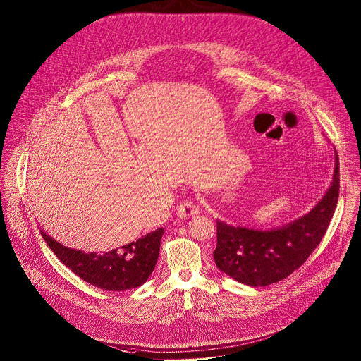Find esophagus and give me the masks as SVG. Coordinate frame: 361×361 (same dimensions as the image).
<instances>
[{
  "label": "esophagus",
  "mask_w": 361,
  "mask_h": 361,
  "mask_svg": "<svg viewBox=\"0 0 361 361\" xmlns=\"http://www.w3.org/2000/svg\"><path fill=\"white\" fill-rule=\"evenodd\" d=\"M197 214H198V207L192 201H184L178 207V216L181 217V219L195 216Z\"/></svg>",
  "instance_id": "34e87169"
}]
</instances>
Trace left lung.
I'll return each instance as SVG.
<instances>
[{
	"label": "left lung",
	"instance_id": "1",
	"mask_svg": "<svg viewBox=\"0 0 361 361\" xmlns=\"http://www.w3.org/2000/svg\"><path fill=\"white\" fill-rule=\"evenodd\" d=\"M331 187L305 215L285 226L258 230L216 220V267L234 281L252 286H268L288 278L300 268L325 235L339 197V159Z\"/></svg>",
	"mask_w": 361,
	"mask_h": 361
}]
</instances>
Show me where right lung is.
<instances>
[{
	"label": "right lung",
	"instance_id": "right-lung-1",
	"mask_svg": "<svg viewBox=\"0 0 361 361\" xmlns=\"http://www.w3.org/2000/svg\"><path fill=\"white\" fill-rule=\"evenodd\" d=\"M164 230L147 233L137 241L104 252H85L67 248L42 231L56 257L86 283L109 291L140 288L152 275Z\"/></svg>",
	"mask_w": 361,
	"mask_h": 361
}]
</instances>
